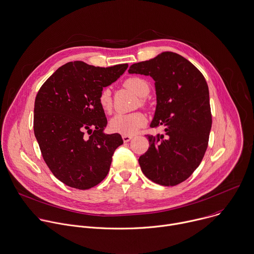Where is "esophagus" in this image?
<instances>
[{"label":"esophagus","instance_id":"34e87169","mask_svg":"<svg viewBox=\"0 0 254 254\" xmlns=\"http://www.w3.org/2000/svg\"><path fill=\"white\" fill-rule=\"evenodd\" d=\"M131 138H132V135H128V134H123V140H124L125 142H127V141H129Z\"/></svg>","mask_w":254,"mask_h":254}]
</instances>
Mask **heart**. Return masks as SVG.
I'll return each mask as SVG.
<instances>
[{"label": "heart", "instance_id": "obj_1", "mask_svg": "<svg viewBox=\"0 0 254 254\" xmlns=\"http://www.w3.org/2000/svg\"><path fill=\"white\" fill-rule=\"evenodd\" d=\"M124 86L134 93L139 98H145L150 91L148 82L139 76H131L125 80ZM99 104L102 110L106 114H110L113 109V101L111 96V90L109 88H105L102 90L99 96ZM139 104L141 106L144 105L143 99L139 100ZM146 125V118L142 113L136 112L127 115L118 114L114 116L110 121V128L122 134H133L139 128Z\"/></svg>", "mask_w": 254, "mask_h": 254}]
</instances>
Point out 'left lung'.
Wrapping results in <instances>:
<instances>
[{
  "mask_svg": "<svg viewBox=\"0 0 254 254\" xmlns=\"http://www.w3.org/2000/svg\"><path fill=\"white\" fill-rule=\"evenodd\" d=\"M128 72L153 78L156 108L150 127H164L163 134H147L149 147L138 158L141 171L157 185L177 186L192 175L207 148L212 120L206 80L173 52L133 64Z\"/></svg>",
  "mask_w": 254,
  "mask_h": 254,
  "instance_id": "obj_1",
  "label": "left lung"
}]
</instances>
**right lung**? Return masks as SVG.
Returning a JSON list of instances; mask_svg holds the SVG:
<instances>
[{"label":"right lung","mask_w":254,"mask_h":254,"mask_svg":"<svg viewBox=\"0 0 254 254\" xmlns=\"http://www.w3.org/2000/svg\"><path fill=\"white\" fill-rule=\"evenodd\" d=\"M127 66L121 64L100 67L69 62L59 67L38 92L35 136L51 172L67 187L89 190L109 174L113 154L124 140L119 133L104 132L108 121L99 96Z\"/></svg>","instance_id":"1"}]
</instances>
